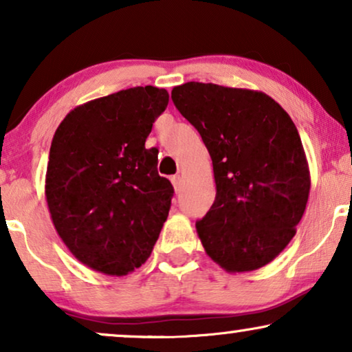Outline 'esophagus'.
Wrapping results in <instances>:
<instances>
[{"mask_svg": "<svg viewBox=\"0 0 352 352\" xmlns=\"http://www.w3.org/2000/svg\"><path fill=\"white\" fill-rule=\"evenodd\" d=\"M179 182H181V176H179V175L171 176V184H173V187H175L176 190L179 189Z\"/></svg>", "mask_w": 352, "mask_h": 352, "instance_id": "34e87169", "label": "esophagus"}]
</instances>
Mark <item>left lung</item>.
<instances>
[{"label": "left lung", "instance_id": "left-lung-1", "mask_svg": "<svg viewBox=\"0 0 352 352\" xmlns=\"http://www.w3.org/2000/svg\"><path fill=\"white\" fill-rule=\"evenodd\" d=\"M171 99L208 148L216 197L195 228L228 272L271 263L296 234L311 189L290 115L261 91L189 81Z\"/></svg>", "mask_w": 352, "mask_h": 352}]
</instances>
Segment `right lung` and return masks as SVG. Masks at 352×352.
<instances>
[{"label": "right lung", "mask_w": 352, "mask_h": 352, "mask_svg": "<svg viewBox=\"0 0 352 352\" xmlns=\"http://www.w3.org/2000/svg\"><path fill=\"white\" fill-rule=\"evenodd\" d=\"M166 89L136 86L72 110L51 142L45 194L52 224L94 271L126 276L151 256L168 218L171 182L146 148Z\"/></svg>", "instance_id": "right-lung-1"}]
</instances>
